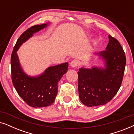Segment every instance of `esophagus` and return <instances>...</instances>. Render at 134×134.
Instances as JSON below:
<instances>
[{
    "label": "esophagus",
    "instance_id": "esophagus-1",
    "mask_svg": "<svg viewBox=\"0 0 134 134\" xmlns=\"http://www.w3.org/2000/svg\"><path fill=\"white\" fill-rule=\"evenodd\" d=\"M70 65L72 66V68H75L76 66H78L79 65V62L77 60H73L72 61H71Z\"/></svg>",
    "mask_w": 134,
    "mask_h": 134
}]
</instances>
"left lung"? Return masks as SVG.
<instances>
[{"instance_id": "obj_1", "label": "left lung", "mask_w": 134, "mask_h": 134, "mask_svg": "<svg viewBox=\"0 0 134 134\" xmlns=\"http://www.w3.org/2000/svg\"><path fill=\"white\" fill-rule=\"evenodd\" d=\"M106 50L96 53L105 62L104 68H81L78 71V90L80 101L88 107L102 105L110 101L120 89L126 58L116 39L109 35Z\"/></svg>"}]
</instances>
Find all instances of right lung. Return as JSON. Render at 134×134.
Instances as JSON below:
<instances>
[{
	"label": "right lung",
	"mask_w": 134,
	"mask_h": 134,
	"mask_svg": "<svg viewBox=\"0 0 134 134\" xmlns=\"http://www.w3.org/2000/svg\"><path fill=\"white\" fill-rule=\"evenodd\" d=\"M48 24L34 25L25 30L17 40L11 57L13 84L20 97L35 108L52 105L57 94L58 82L68 69L66 62L49 67L38 76H29L22 69L17 54L18 49L34 34L46 28Z\"/></svg>",
	"instance_id": "right-lung-1"
}]
</instances>
